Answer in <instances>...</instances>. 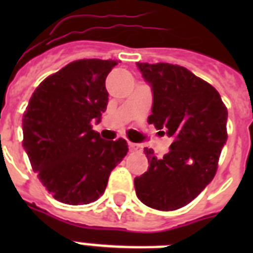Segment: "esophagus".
<instances>
[{
    "label": "esophagus",
    "mask_w": 253,
    "mask_h": 253,
    "mask_svg": "<svg viewBox=\"0 0 253 253\" xmlns=\"http://www.w3.org/2000/svg\"><path fill=\"white\" fill-rule=\"evenodd\" d=\"M128 146H130L131 151H142V144H139V143H130Z\"/></svg>",
    "instance_id": "esophagus-1"
}]
</instances>
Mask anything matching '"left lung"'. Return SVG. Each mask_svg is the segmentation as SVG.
Listing matches in <instances>:
<instances>
[{"mask_svg": "<svg viewBox=\"0 0 253 253\" xmlns=\"http://www.w3.org/2000/svg\"><path fill=\"white\" fill-rule=\"evenodd\" d=\"M154 95L148 123L173 139L169 152L158 159L144 148L150 167L135 177L143 204L169 211L192 202L215 176L227 142V109L214 86L184 67L136 63Z\"/></svg>", "mask_w": 253, "mask_h": 253, "instance_id": "left-lung-1", "label": "left lung"}]
</instances>
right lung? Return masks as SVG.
<instances>
[{
	"label": "right lung",
	"mask_w": 253,
	"mask_h": 253,
	"mask_svg": "<svg viewBox=\"0 0 253 253\" xmlns=\"http://www.w3.org/2000/svg\"><path fill=\"white\" fill-rule=\"evenodd\" d=\"M117 64L73 61L41 83L26 107L23 148L42 184L63 204L98 200L110 172L128 151L125 139L103 140L91 128L106 110L105 80Z\"/></svg>",
	"instance_id": "obj_1"
}]
</instances>
